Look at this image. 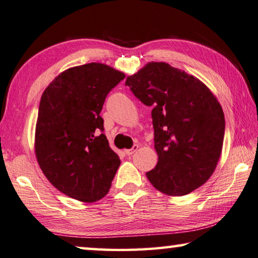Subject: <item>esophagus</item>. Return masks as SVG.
Here are the masks:
<instances>
[{
    "mask_svg": "<svg viewBox=\"0 0 258 258\" xmlns=\"http://www.w3.org/2000/svg\"><path fill=\"white\" fill-rule=\"evenodd\" d=\"M138 148H139V146L138 145H134L131 149H126L125 150V154L128 155V156H131V155H133L134 153H136V151L138 150Z\"/></svg>",
    "mask_w": 258,
    "mask_h": 258,
    "instance_id": "obj_1",
    "label": "esophagus"
}]
</instances>
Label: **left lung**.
<instances>
[{"instance_id": "obj_1", "label": "left lung", "mask_w": 258, "mask_h": 258, "mask_svg": "<svg viewBox=\"0 0 258 258\" xmlns=\"http://www.w3.org/2000/svg\"><path fill=\"white\" fill-rule=\"evenodd\" d=\"M126 86L153 108L157 165L146 175L156 189L171 196L189 194L214 173L222 154L223 109L198 78L164 62H151Z\"/></svg>"}]
</instances>
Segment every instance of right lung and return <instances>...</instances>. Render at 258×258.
<instances>
[{
  "mask_svg": "<svg viewBox=\"0 0 258 258\" xmlns=\"http://www.w3.org/2000/svg\"><path fill=\"white\" fill-rule=\"evenodd\" d=\"M101 63L68 69L41 96L35 155L51 185L81 202L99 201L120 165L103 134L100 112L105 97L124 79Z\"/></svg>",
  "mask_w": 258,
  "mask_h": 258,
  "instance_id": "obj_1",
  "label": "right lung"
}]
</instances>
